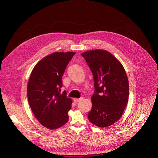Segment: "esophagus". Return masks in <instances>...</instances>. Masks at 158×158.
<instances>
[{
	"label": "esophagus",
	"instance_id": "esophagus-1",
	"mask_svg": "<svg viewBox=\"0 0 158 158\" xmlns=\"http://www.w3.org/2000/svg\"><path fill=\"white\" fill-rule=\"evenodd\" d=\"M83 99V98H74L73 101L75 103H78L79 102H80L81 100Z\"/></svg>",
	"mask_w": 158,
	"mask_h": 158
}]
</instances>
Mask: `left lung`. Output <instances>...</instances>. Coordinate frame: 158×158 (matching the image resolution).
<instances>
[{"instance_id":"8db88e82","label":"left lung","mask_w":158,"mask_h":158,"mask_svg":"<svg viewBox=\"0 0 158 158\" xmlns=\"http://www.w3.org/2000/svg\"><path fill=\"white\" fill-rule=\"evenodd\" d=\"M81 56L92 72L94 81L89 120L98 127L111 126L122 117L128 101L129 83L125 69L105 50H89Z\"/></svg>"}]
</instances>
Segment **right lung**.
<instances>
[{
  "label": "right lung",
  "mask_w": 158,
  "mask_h": 158,
  "mask_svg": "<svg viewBox=\"0 0 158 158\" xmlns=\"http://www.w3.org/2000/svg\"><path fill=\"white\" fill-rule=\"evenodd\" d=\"M75 52H54L41 60L33 69L27 84L28 100L36 119L44 127L55 130L69 120L72 99L61 94L62 77Z\"/></svg>",
  "instance_id": "add662e5"
}]
</instances>
